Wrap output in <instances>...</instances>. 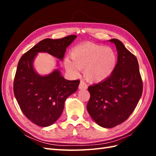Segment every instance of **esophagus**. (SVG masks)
I'll return each instance as SVG.
<instances>
[{
	"mask_svg": "<svg viewBox=\"0 0 156 156\" xmlns=\"http://www.w3.org/2000/svg\"><path fill=\"white\" fill-rule=\"evenodd\" d=\"M78 88L79 89H80V90H85V89H87L88 88V86L84 81L81 80L80 82V84H79Z\"/></svg>",
	"mask_w": 156,
	"mask_h": 156,
	"instance_id": "34e87169",
	"label": "esophagus"
}]
</instances>
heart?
<instances>
[{
  "mask_svg": "<svg viewBox=\"0 0 156 156\" xmlns=\"http://www.w3.org/2000/svg\"><path fill=\"white\" fill-rule=\"evenodd\" d=\"M71 59L66 58L64 64L66 70L77 76L84 70L85 78L91 82L107 80L117 67L118 56L110 47L84 43L75 46L70 51Z\"/></svg>",
  "mask_w": 156,
  "mask_h": 156,
  "instance_id": "heart-1",
  "label": "heart"
}]
</instances>
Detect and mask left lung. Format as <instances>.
<instances>
[{"label":"left lung","mask_w":156,"mask_h":156,"mask_svg":"<svg viewBox=\"0 0 156 156\" xmlns=\"http://www.w3.org/2000/svg\"><path fill=\"white\" fill-rule=\"evenodd\" d=\"M116 46L118 61L112 75L90 86L87 111L95 122L112 128L123 122L137 107L143 92V82L136 57L117 39L108 41Z\"/></svg>","instance_id":"8db88e82"}]
</instances>
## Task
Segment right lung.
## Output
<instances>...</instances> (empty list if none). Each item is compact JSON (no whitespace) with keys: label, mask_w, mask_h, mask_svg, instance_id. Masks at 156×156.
<instances>
[{"label":"right lung","mask_w":156,"mask_h":156,"mask_svg":"<svg viewBox=\"0 0 156 156\" xmlns=\"http://www.w3.org/2000/svg\"><path fill=\"white\" fill-rule=\"evenodd\" d=\"M77 37L69 35L58 39H45L22 55L14 80L15 97L23 113L34 124L48 127L58 120L67 98L77 90L80 81L68 80L58 68L41 75L34 68L38 53H48L62 61L66 48ZM59 63L57 62V66Z\"/></svg>","instance_id":"add662e5"}]
</instances>
